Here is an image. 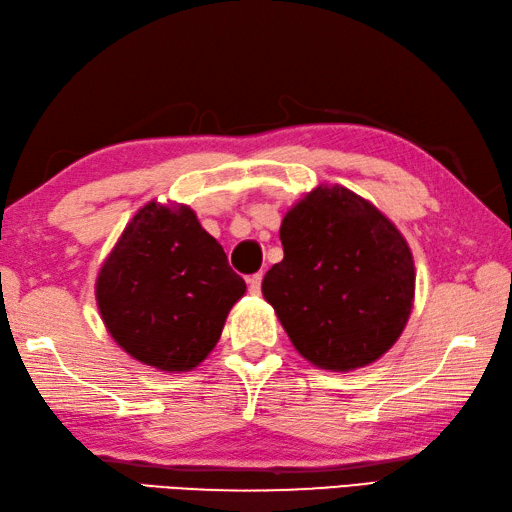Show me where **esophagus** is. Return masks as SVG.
Wrapping results in <instances>:
<instances>
[{
    "instance_id": "1",
    "label": "esophagus",
    "mask_w": 512,
    "mask_h": 512,
    "mask_svg": "<svg viewBox=\"0 0 512 512\" xmlns=\"http://www.w3.org/2000/svg\"><path fill=\"white\" fill-rule=\"evenodd\" d=\"M262 273H255V275H250L248 277V291L253 293V295H259V291H262Z\"/></svg>"
}]
</instances>
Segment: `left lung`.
I'll use <instances>...</instances> for the list:
<instances>
[{
	"mask_svg": "<svg viewBox=\"0 0 512 512\" xmlns=\"http://www.w3.org/2000/svg\"><path fill=\"white\" fill-rule=\"evenodd\" d=\"M280 239L262 293L302 358L351 371L394 347L414 306V257L374 203L318 185L286 212Z\"/></svg>",
	"mask_w": 512,
	"mask_h": 512,
	"instance_id": "left-lung-1",
	"label": "left lung"
}]
</instances>
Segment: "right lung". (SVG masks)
Instances as JSON below:
<instances>
[{
    "mask_svg": "<svg viewBox=\"0 0 512 512\" xmlns=\"http://www.w3.org/2000/svg\"><path fill=\"white\" fill-rule=\"evenodd\" d=\"M246 282L183 203L150 201L125 226L96 277L109 336L143 365L192 371L224 331Z\"/></svg>",
    "mask_w": 512,
    "mask_h": 512,
    "instance_id": "1",
    "label": "right lung"
}]
</instances>
